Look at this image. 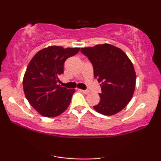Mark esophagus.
<instances>
[{"label":"esophagus","instance_id":"1","mask_svg":"<svg viewBox=\"0 0 161 161\" xmlns=\"http://www.w3.org/2000/svg\"><path fill=\"white\" fill-rule=\"evenodd\" d=\"M79 91H80V92H83V93H84V94H86V95H87V94H88V93H89V91H88V90H82V89H79Z\"/></svg>","mask_w":161,"mask_h":161}]
</instances>
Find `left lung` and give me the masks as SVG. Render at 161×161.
<instances>
[{
  "instance_id": "8db88e82",
  "label": "left lung",
  "mask_w": 161,
  "mask_h": 161,
  "mask_svg": "<svg viewBox=\"0 0 161 161\" xmlns=\"http://www.w3.org/2000/svg\"><path fill=\"white\" fill-rule=\"evenodd\" d=\"M101 82L100 102L93 108L103 115H114L128 104L136 87V72L127 55L115 46L104 44L81 48Z\"/></svg>"
}]
</instances>
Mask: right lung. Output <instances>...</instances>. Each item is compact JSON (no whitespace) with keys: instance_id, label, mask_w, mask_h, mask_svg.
Here are the masks:
<instances>
[{"instance_id":"obj_1","label":"right lung","mask_w":161,"mask_h":161,"mask_svg":"<svg viewBox=\"0 0 161 161\" xmlns=\"http://www.w3.org/2000/svg\"><path fill=\"white\" fill-rule=\"evenodd\" d=\"M79 49L51 46L38 51L28 65L23 78L24 93L41 115L55 117L69 107L75 89H67L57 82L64 73V62Z\"/></svg>"}]
</instances>
